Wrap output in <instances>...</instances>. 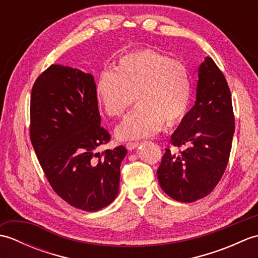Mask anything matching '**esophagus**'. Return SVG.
<instances>
[{"instance_id": "esophagus-1", "label": "esophagus", "mask_w": 258, "mask_h": 258, "mask_svg": "<svg viewBox=\"0 0 258 258\" xmlns=\"http://www.w3.org/2000/svg\"><path fill=\"white\" fill-rule=\"evenodd\" d=\"M140 145V143L139 142H127V143H126V149L127 150H130V151H132V150H134V149H136V147H138Z\"/></svg>"}]
</instances>
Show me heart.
<instances>
[{
    "label": "heart",
    "mask_w": 258,
    "mask_h": 258,
    "mask_svg": "<svg viewBox=\"0 0 258 258\" xmlns=\"http://www.w3.org/2000/svg\"><path fill=\"white\" fill-rule=\"evenodd\" d=\"M98 103L111 117H118L138 101L115 133L119 140L143 139L157 133L164 122L178 124L187 114L191 81L183 63L144 48L130 52L104 70L95 82Z\"/></svg>",
    "instance_id": "obj_1"
}]
</instances>
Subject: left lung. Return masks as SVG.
<instances>
[{
	"instance_id": "left-lung-1",
	"label": "left lung",
	"mask_w": 258,
	"mask_h": 258,
	"mask_svg": "<svg viewBox=\"0 0 258 258\" xmlns=\"http://www.w3.org/2000/svg\"><path fill=\"white\" fill-rule=\"evenodd\" d=\"M235 117L225 76L211 57L200 65L194 106L172 134L157 178L173 200L191 203L204 199L220 182L231 154Z\"/></svg>"
}]
</instances>
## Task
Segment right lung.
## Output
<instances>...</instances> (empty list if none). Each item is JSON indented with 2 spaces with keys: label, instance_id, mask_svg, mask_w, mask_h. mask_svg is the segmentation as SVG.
<instances>
[{
  "label": "right lung",
  "instance_id": "1",
  "mask_svg": "<svg viewBox=\"0 0 258 258\" xmlns=\"http://www.w3.org/2000/svg\"><path fill=\"white\" fill-rule=\"evenodd\" d=\"M30 136L54 191L71 206L96 212L118 194L126 149L96 153L111 135L101 126L93 75L53 64L31 94Z\"/></svg>",
  "mask_w": 258,
  "mask_h": 258
}]
</instances>
